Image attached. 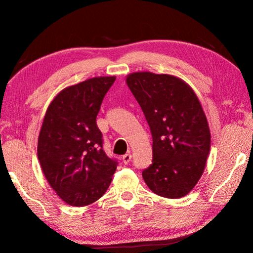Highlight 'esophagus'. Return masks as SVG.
I'll list each match as a JSON object with an SVG mask.
<instances>
[{
	"mask_svg": "<svg viewBox=\"0 0 253 253\" xmlns=\"http://www.w3.org/2000/svg\"><path fill=\"white\" fill-rule=\"evenodd\" d=\"M122 160H123V162H124V164H128V163H129V162L131 161V154H130V153L125 154V155H123Z\"/></svg>",
	"mask_w": 253,
	"mask_h": 253,
	"instance_id": "esophagus-1",
	"label": "esophagus"
}]
</instances>
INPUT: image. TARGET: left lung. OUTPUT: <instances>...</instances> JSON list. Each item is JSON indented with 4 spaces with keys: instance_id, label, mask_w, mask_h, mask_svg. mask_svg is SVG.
<instances>
[{
    "instance_id": "obj_1",
    "label": "left lung",
    "mask_w": 253,
    "mask_h": 253,
    "mask_svg": "<svg viewBox=\"0 0 253 253\" xmlns=\"http://www.w3.org/2000/svg\"><path fill=\"white\" fill-rule=\"evenodd\" d=\"M126 84L153 137V161L143 170L144 181L163 198H183L202 176L211 146L199 98L185 81L170 75L134 72Z\"/></svg>"
}]
</instances>
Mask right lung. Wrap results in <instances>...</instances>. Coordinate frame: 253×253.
Wrapping results in <instances>:
<instances>
[{
  "label": "right lung",
  "mask_w": 253,
  "mask_h": 253,
  "mask_svg": "<svg viewBox=\"0 0 253 253\" xmlns=\"http://www.w3.org/2000/svg\"><path fill=\"white\" fill-rule=\"evenodd\" d=\"M116 77H95L67 87L51 101L38 138L42 172L60 199L85 207L105 194L118 163L102 149L96 118Z\"/></svg>",
  "instance_id": "right-lung-1"
}]
</instances>
